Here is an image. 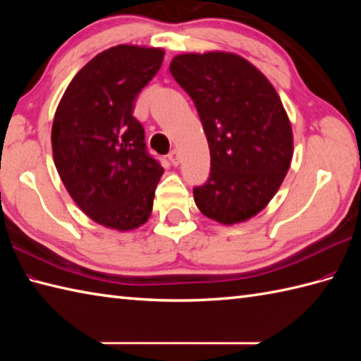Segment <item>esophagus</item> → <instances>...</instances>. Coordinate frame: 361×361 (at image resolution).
Returning a JSON list of instances; mask_svg holds the SVG:
<instances>
[{"mask_svg":"<svg viewBox=\"0 0 361 361\" xmlns=\"http://www.w3.org/2000/svg\"><path fill=\"white\" fill-rule=\"evenodd\" d=\"M169 159H171V163L173 166H178L181 163V157H180V152L173 149L171 153H169Z\"/></svg>","mask_w":361,"mask_h":361,"instance_id":"esophagus-1","label":"esophagus"}]
</instances>
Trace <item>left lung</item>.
Wrapping results in <instances>:
<instances>
[{
	"instance_id": "left-lung-1",
	"label": "left lung",
	"mask_w": 361,
	"mask_h": 361,
	"mask_svg": "<svg viewBox=\"0 0 361 361\" xmlns=\"http://www.w3.org/2000/svg\"><path fill=\"white\" fill-rule=\"evenodd\" d=\"M171 74L195 104L211 152L206 185L194 189L203 216L247 221L278 192L293 158V132L278 91L257 68L226 51L185 52Z\"/></svg>"
}]
</instances>
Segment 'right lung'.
Instances as JSON below:
<instances>
[{"mask_svg":"<svg viewBox=\"0 0 361 361\" xmlns=\"http://www.w3.org/2000/svg\"><path fill=\"white\" fill-rule=\"evenodd\" d=\"M163 48L118 44L74 75L54 114L51 144L75 204L105 228L133 231L149 220L164 169L145 152L136 96L158 73Z\"/></svg>","mask_w":361,"mask_h":361,"instance_id":"right-lung-1","label":"right lung"}]
</instances>
